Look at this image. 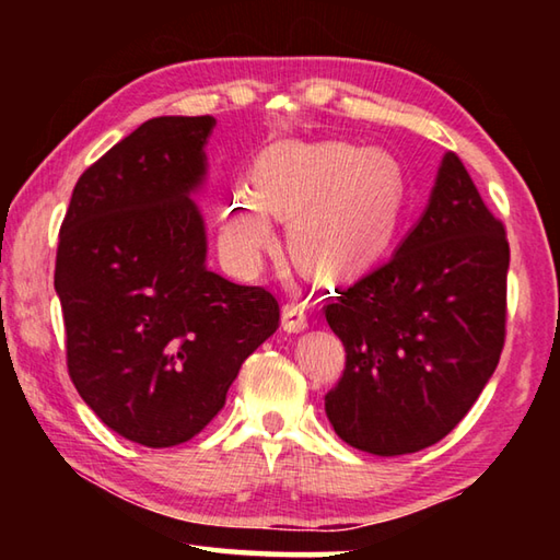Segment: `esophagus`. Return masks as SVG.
<instances>
[{
	"instance_id": "1",
	"label": "esophagus",
	"mask_w": 560,
	"mask_h": 560,
	"mask_svg": "<svg viewBox=\"0 0 560 560\" xmlns=\"http://www.w3.org/2000/svg\"><path fill=\"white\" fill-rule=\"evenodd\" d=\"M281 328L287 334H303L308 328V318L303 306H299V303H287L281 311Z\"/></svg>"
}]
</instances>
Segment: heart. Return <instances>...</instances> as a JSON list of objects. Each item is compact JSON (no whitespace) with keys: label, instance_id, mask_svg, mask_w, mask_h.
<instances>
[{"label":"heart","instance_id":"heart-1","mask_svg":"<svg viewBox=\"0 0 560 560\" xmlns=\"http://www.w3.org/2000/svg\"><path fill=\"white\" fill-rule=\"evenodd\" d=\"M407 205V177L390 150L346 140L264 150L254 192L234 187L220 217V246L240 271H257L289 222V254L308 277L338 281L393 244Z\"/></svg>","mask_w":560,"mask_h":560}]
</instances>
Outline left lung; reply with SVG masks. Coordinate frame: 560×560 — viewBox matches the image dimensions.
Wrapping results in <instances>:
<instances>
[{"label":"left lung","instance_id":"obj_1","mask_svg":"<svg viewBox=\"0 0 560 560\" xmlns=\"http://www.w3.org/2000/svg\"><path fill=\"white\" fill-rule=\"evenodd\" d=\"M509 242L454 153L387 264L326 306L346 371L326 415L350 447L395 457L457 428L494 375L506 324Z\"/></svg>","mask_w":560,"mask_h":560}]
</instances>
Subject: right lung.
Masks as SVG:
<instances>
[{
	"label": "right lung",
	"mask_w": 560,
	"mask_h": 560,
	"mask_svg": "<svg viewBox=\"0 0 560 560\" xmlns=\"http://www.w3.org/2000/svg\"><path fill=\"white\" fill-rule=\"evenodd\" d=\"M212 116L145 120L73 187L56 254L75 390L145 447L192 440L240 368L279 328V303L207 267L195 197Z\"/></svg>",
	"instance_id": "right-lung-1"
}]
</instances>
